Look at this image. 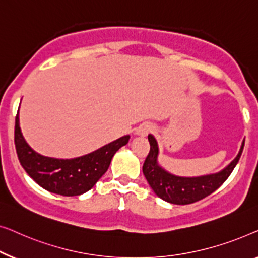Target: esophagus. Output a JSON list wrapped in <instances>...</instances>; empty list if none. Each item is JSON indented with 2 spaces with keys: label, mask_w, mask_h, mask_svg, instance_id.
Returning <instances> with one entry per match:
<instances>
[{
  "label": "esophagus",
  "mask_w": 258,
  "mask_h": 258,
  "mask_svg": "<svg viewBox=\"0 0 258 258\" xmlns=\"http://www.w3.org/2000/svg\"><path fill=\"white\" fill-rule=\"evenodd\" d=\"M152 131H153V125L150 124V122H144V124H141L139 127L137 128L136 134H138V136H141V137H145V136H147L148 133H151Z\"/></svg>",
  "instance_id": "34e87169"
}]
</instances>
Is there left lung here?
<instances>
[{"label": "left lung", "instance_id": "left-lung-1", "mask_svg": "<svg viewBox=\"0 0 258 258\" xmlns=\"http://www.w3.org/2000/svg\"><path fill=\"white\" fill-rule=\"evenodd\" d=\"M151 150L143 166V173L148 184L159 198L173 205H189L200 201L215 191L233 172L241 158L244 141L237 157L221 172L197 177L173 175L158 164L159 148L155 138L148 134Z\"/></svg>", "mask_w": 258, "mask_h": 258}]
</instances>
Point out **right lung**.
Returning a JSON list of instances; mask_svg holds the SVG:
<instances>
[{
    "label": "right lung",
    "mask_w": 258,
    "mask_h": 258,
    "mask_svg": "<svg viewBox=\"0 0 258 258\" xmlns=\"http://www.w3.org/2000/svg\"><path fill=\"white\" fill-rule=\"evenodd\" d=\"M128 140L130 136H124L92 153L75 159L43 157L23 138L19 112L15 119V146L22 167L42 188L63 197H77L91 189L106 173L115 152Z\"/></svg>",
    "instance_id": "right-lung-1"
}]
</instances>
